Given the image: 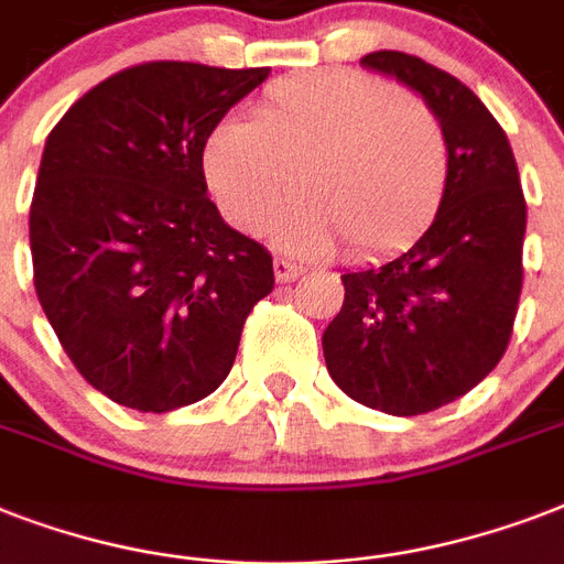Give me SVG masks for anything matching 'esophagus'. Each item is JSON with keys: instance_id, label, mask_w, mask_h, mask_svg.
Masks as SVG:
<instances>
[{"instance_id": "34e87169", "label": "esophagus", "mask_w": 564, "mask_h": 564, "mask_svg": "<svg viewBox=\"0 0 564 564\" xmlns=\"http://www.w3.org/2000/svg\"><path fill=\"white\" fill-rule=\"evenodd\" d=\"M272 269H274V281H278V283L295 281V278H299V274L304 272V265L292 263V260H283V257H274Z\"/></svg>"}]
</instances>
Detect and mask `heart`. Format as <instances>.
<instances>
[{
    "label": "heart",
    "instance_id": "1",
    "mask_svg": "<svg viewBox=\"0 0 564 564\" xmlns=\"http://www.w3.org/2000/svg\"><path fill=\"white\" fill-rule=\"evenodd\" d=\"M204 178L221 213L263 234L299 189L310 195L281 228L299 254L348 242L383 257L419 239L436 219L451 154L424 101L357 69L281 78L257 105V122L228 117L204 143Z\"/></svg>",
    "mask_w": 564,
    "mask_h": 564
}]
</instances>
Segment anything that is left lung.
I'll return each instance as SVG.
<instances>
[{"instance_id":"1","label":"left lung","mask_w":564,"mask_h":564,"mask_svg":"<svg viewBox=\"0 0 564 564\" xmlns=\"http://www.w3.org/2000/svg\"><path fill=\"white\" fill-rule=\"evenodd\" d=\"M360 64L419 93L442 122L451 170L415 246L343 274V310L322 348L348 398L421 415L471 392L507 351L524 281L527 204L503 128L459 78L389 48Z\"/></svg>"}]
</instances>
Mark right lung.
<instances>
[{
  "instance_id": "1",
  "label": "right lung",
  "mask_w": 564,
  "mask_h": 564,
  "mask_svg": "<svg viewBox=\"0 0 564 564\" xmlns=\"http://www.w3.org/2000/svg\"><path fill=\"white\" fill-rule=\"evenodd\" d=\"M269 69L152 61L84 93L52 128L31 198L34 290L93 389L170 412L219 389L272 254L221 219L202 154Z\"/></svg>"
}]
</instances>
